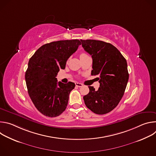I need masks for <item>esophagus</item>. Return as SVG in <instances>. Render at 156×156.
I'll return each mask as SVG.
<instances>
[{"label": "esophagus", "mask_w": 156, "mask_h": 156, "mask_svg": "<svg viewBox=\"0 0 156 156\" xmlns=\"http://www.w3.org/2000/svg\"><path fill=\"white\" fill-rule=\"evenodd\" d=\"M75 85L77 87H81V86H83V84L81 83H75Z\"/></svg>", "instance_id": "esophagus-1"}]
</instances>
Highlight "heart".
Wrapping results in <instances>:
<instances>
[{
    "label": "heart",
    "instance_id": "1",
    "mask_svg": "<svg viewBox=\"0 0 156 156\" xmlns=\"http://www.w3.org/2000/svg\"><path fill=\"white\" fill-rule=\"evenodd\" d=\"M86 55H87L85 53H81L80 55V57H84V56H86Z\"/></svg>",
    "mask_w": 156,
    "mask_h": 156
}]
</instances>
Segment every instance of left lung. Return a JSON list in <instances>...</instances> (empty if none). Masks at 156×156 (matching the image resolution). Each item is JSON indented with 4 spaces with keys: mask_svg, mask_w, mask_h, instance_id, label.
Wrapping results in <instances>:
<instances>
[{
    "mask_svg": "<svg viewBox=\"0 0 156 156\" xmlns=\"http://www.w3.org/2000/svg\"><path fill=\"white\" fill-rule=\"evenodd\" d=\"M82 47L93 58L91 75H99L98 90L88 86L83 97L86 106L96 114H105L115 108L122 98L129 78L127 62L112 44L102 41L80 40Z\"/></svg>",
    "mask_w": 156,
    "mask_h": 156,
    "instance_id": "left-lung-1",
    "label": "left lung"
}]
</instances>
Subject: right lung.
I'll return each instance as SVG.
<instances>
[{
  "instance_id": "obj_1",
  "label": "right lung",
  "mask_w": 156,
  "mask_h": 156,
  "mask_svg": "<svg viewBox=\"0 0 156 156\" xmlns=\"http://www.w3.org/2000/svg\"><path fill=\"white\" fill-rule=\"evenodd\" d=\"M81 44L78 39L52 42L42 46L30 58L25 73L28 92L44 115L55 117L66 109L75 84L57 82L56 76Z\"/></svg>"
}]
</instances>
